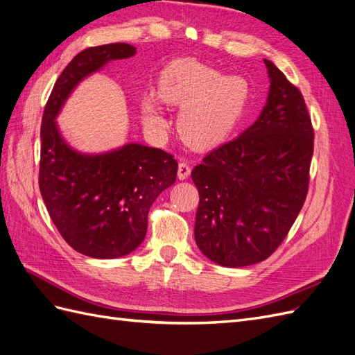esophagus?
<instances>
[{"mask_svg":"<svg viewBox=\"0 0 355 355\" xmlns=\"http://www.w3.org/2000/svg\"><path fill=\"white\" fill-rule=\"evenodd\" d=\"M189 175H191V167H189V164H188V161L180 159L179 167H178V178H179L180 180H185V179H188Z\"/></svg>","mask_w":355,"mask_h":355,"instance_id":"34e87169","label":"esophagus"}]
</instances>
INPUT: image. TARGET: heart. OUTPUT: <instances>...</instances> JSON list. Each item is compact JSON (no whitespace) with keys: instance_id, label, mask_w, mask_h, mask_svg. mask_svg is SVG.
I'll return each mask as SVG.
<instances>
[{"instance_id":"1","label":"heart","mask_w":355,"mask_h":355,"mask_svg":"<svg viewBox=\"0 0 355 355\" xmlns=\"http://www.w3.org/2000/svg\"><path fill=\"white\" fill-rule=\"evenodd\" d=\"M161 98L184 107L179 128L191 145L209 148L234 130L246 110L249 85L241 76H228L191 60L171 62L159 82ZM152 128H164L167 119L155 98L143 104Z\"/></svg>"}]
</instances>
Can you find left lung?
I'll return each mask as SVG.
<instances>
[{"label": "left lung", "mask_w": 355, "mask_h": 355, "mask_svg": "<svg viewBox=\"0 0 355 355\" xmlns=\"http://www.w3.org/2000/svg\"><path fill=\"white\" fill-rule=\"evenodd\" d=\"M270 88L260 116L191 171L198 249L224 267L264 261L288 234L309 185L313 130L302 92L264 60Z\"/></svg>", "instance_id": "left-lung-1"}]
</instances>
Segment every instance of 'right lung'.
Returning a JSON list of instances; mask_svg holds the SVG:
<instances>
[{
	"mask_svg": "<svg viewBox=\"0 0 355 355\" xmlns=\"http://www.w3.org/2000/svg\"><path fill=\"white\" fill-rule=\"evenodd\" d=\"M136 55V47L112 43L82 51L56 80L43 113L40 193L53 224L76 251L100 260L132 252L145 241L148 214L175 184L178 162L167 152L127 143L85 154L64 139L56 123L78 85L110 61Z\"/></svg>",
	"mask_w": 355,
	"mask_h": 355,
	"instance_id": "add662e5",
	"label": "right lung"
}]
</instances>
